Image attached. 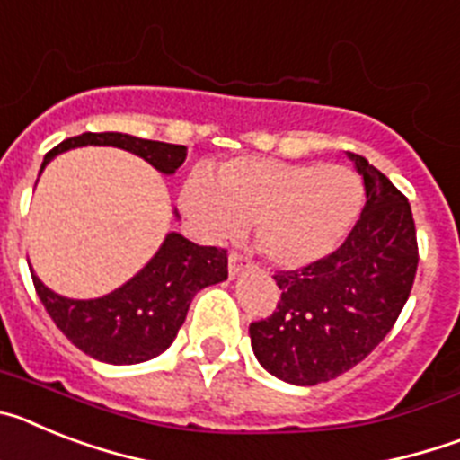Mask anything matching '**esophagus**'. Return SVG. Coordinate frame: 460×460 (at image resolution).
<instances>
[{"instance_id": "obj_1", "label": "esophagus", "mask_w": 460, "mask_h": 460, "mask_svg": "<svg viewBox=\"0 0 460 460\" xmlns=\"http://www.w3.org/2000/svg\"><path fill=\"white\" fill-rule=\"evenodd\" d=\"M243 270H246V258H243V255L239 253L227 255V274H230V279H237Z\"/></svg>"}]
</instances>
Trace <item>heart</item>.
<instances>
[{"mask_svg":"<svg viewBox=\"0 0 460 460\" xmlns=\"http://www.w3.org/2000/svg\"><path fill=\"white\" fill-rule=\"evenodd\" d=\"M180 205L214 239H234L255 223L258 249L274 265L306 267L348 237L364 205V184L348 165L242 156L223 164L217 181L190 174Z\"/></svg>","mask_w":460,"mask_h":460,"instance_id":"heart-1","label":"heart"}]
</instances>
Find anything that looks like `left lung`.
<instances>
[{"instance_id":"obj_1","label":"left lung","mask_w":460,"mask_h":460,"mask_svg":"<svg viewBox=\"0 0 460 460\" xmlns=\"http://www.w3.org/2000/svg\"><path fill=\"white\" fill-rule=\"evenodd\" d=\"M348 158L367 190L359 221L332 255L279 271V306L249 327L260 367L299 387L334 380L376 350L403 311L420 262L408 198L364 156Z\"/></svg>"}]
</instances>
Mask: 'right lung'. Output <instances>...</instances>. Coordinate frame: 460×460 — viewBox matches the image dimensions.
Returning a JSON list of instances; mask_svg holds the SVG:
<instances>
[{"mask_svg":"<svg viewBox=\"0 0 460 460\" xmlns=\"http://www.w3.org/2000/svg\"><path fill=\"white\" fill-rule=\"evenodd\" d=\"M117 147L147 161L161 174H174L186 161L184 145L142 140L128 133H83L46 154L40 172L57 154L75 147ZM174 217L180 218L177 209ZM39 299L75 348L105 364H140L165 352L184 324L193 296L227 279V251L198 246L168 233L147 265L124 286L96 299L57 295L30 267Z\"/></svg>","mask_w":460,"mask_h":460,"instance_id":"right-lung-1","label":"right lung"}]
</instances>
